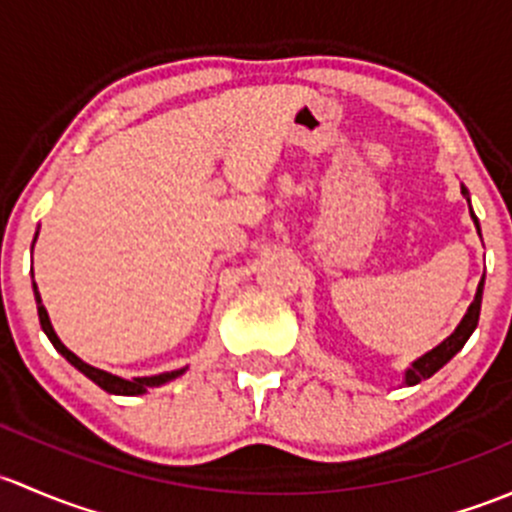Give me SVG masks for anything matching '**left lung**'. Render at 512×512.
I'll return each instance as SVG.
<instances>
[{
	"mask_svg": "<svg viewBox=\"0 0 512 512\" xmlns=\"http://www.w3.org/2000/svg\"><path fill=\"white\" fill-rule=\"evenodd\" d=\"M461 194H463V197H466L468 209H471V194H468L466 184H461ZM471 219H473V224H476L478 234H481V224H478V217H476V214H473V209H471ZM483 283H486V273H483L481 283H478L476 298H473V303L468 305L466 315H463L461 323L456 325V330H453V333L446 337L444 342H439V345H436L434 350H429V352H426V355L416 357L412 365H409L407 370H404V377H402L404 387H414V384H419L421 379H429L431 374L439 372L441 367H444L446 362H449L451 357L456 355V352H461V347L466 345V340L473 335V330H476L478 318H481Z\"/></svg>",
	"mask_w": 512,
	"mask_h": 512,
	"instance_id": "left-lung-1",
	"label": "left lung"
}]
</instances>
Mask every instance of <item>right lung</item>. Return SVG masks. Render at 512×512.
<instances>
[{
  "label": "right lung",
  "instance_id": "right-lung-1",
  "mask_svg": "<svg viewBox=\"0 0 512 512\" xmlns=\"http://www.w3.org/2000/svg\"><path fill=\"white\" fill-rule=\"evenodd\" d=\"M36 236H39V231H36ZM34 236V241H36ZM34 249V246H31ZM31 276H34V268H31ZM34 298H36V310H39V323H41V330H44L46 337L51 340V345L56 347V350L61 352L63 357H66L68 362H71L73 367H76L78 372L86 374L91 382H96L100 389H105L108 394H120V397H138V394H145L150 387H162V384L172 382V379L182 377L184 372H187V367H182V370H172V372H162V374H152V377H133V379H123L118 377V374H110L105 370H98V367L88 365V362H83L81 357L76 355V352L68 350L66 345L59 340V335H56L54 325H51L49 320V313H46L44 303H41V295H39V288H36L34 283Z\"/></svg>",
  "mask_w": 512,
  "mask_h": 512
}]
</instances>
